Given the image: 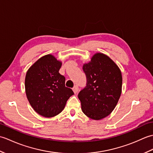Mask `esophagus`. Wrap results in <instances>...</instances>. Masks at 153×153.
I'll use <instances>...</instances> for the list:
<instances>
[{"label": "esophagus", "mask_w": 153, "mask_h": 153, "mask_svg": "<svg viewBox=\"0 0 153 153\" xmlns=\"http://www.w3.org/2000/svg\"><path fill=\"white\" fill-rule=\"evenodd\" d=\"M78 89H79V88H78V86H77V85H75V86L74 87L73 91H74V93H75V94H76L77 92H78Z\"/></svg>", "instance_id": "esophagus-1"}]
</instances>
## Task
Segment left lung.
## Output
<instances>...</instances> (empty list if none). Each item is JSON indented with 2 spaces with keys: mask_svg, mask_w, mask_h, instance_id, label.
I'll return each mask as SVG.
<instances>
[{
  "mask_svg": "<svg viewBox=\"0 0 153 153\" xmlns=\"http://www.w3.org/2000/svg\"><path fill=\"white\" fill-rule=\"evenodd\" d=\"M86 86L78 93L82 110L93 120H101L114 109L121 95L122 77L118 66L102 53H97L85 64Z\"/></svg>",
  "mask_w": 153,
  "mask_h": 153,
  "instance_id": "obj_1",
  "label": "left lung"
}]
</instances>
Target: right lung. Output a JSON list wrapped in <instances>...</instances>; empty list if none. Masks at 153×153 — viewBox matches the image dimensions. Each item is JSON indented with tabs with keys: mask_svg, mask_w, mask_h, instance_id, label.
Instances as JSON below:
<instances>
[{
	"mask_svg": "<svg viewBox=\"0 0 153 153\" xmlns=\"http://www.w3.org/2000/svg\"><path fill=\"white\" fill-rule=\"evenodd\" d=\"M62 62L51 54L39 58L27 71L25 88L32 108L46 118L58 115L74 95L65 86L66 78L59 73Z\"/></svg>",
	"mask_w": 153,
	"mask_h": 153,
	"instance_id": "obj_1",
	"label": "right lung"
}]
</instances>
